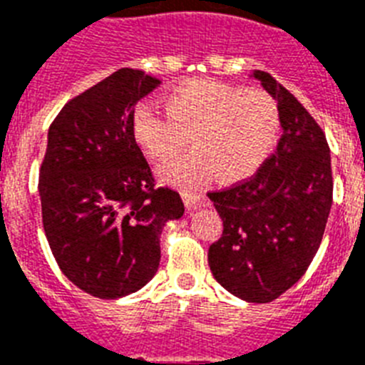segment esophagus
<instances>
[{"instance_id": "obj_1", "label": "esophagus", "mask_w": 365, "mask_h": 365, "mask_svg": "<svg viewBox=\"0 0 365 365\" xmlns=\"http://www.w3.org/2000/svg\"><path fill=\"white\" fill-rule=\"evenodd\" d=\"M182 199H183V202H185V208H187V210H191V208H195V206L199 205L200 199H202V195L197 193V191H189V189H183Z\"/></svg>"}]
</instances>
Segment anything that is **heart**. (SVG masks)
<instances>
[{
	"label": "heart",
	"instance_id": "heart-1",
	"mask_svg": "<svg viewBox=\"0 0 365 365\" xmlns=\"http://www.w3.org/2000/svg\"><path fill=\"white\" fill-rule=\"evenodd\" d=\"M166 117L138 106L130 132L138 148L153 163H168L189 143L195 151L160 170L163 182L197 187L216 178L242 182L271 155L280 128L277 100L263 88L193 79L163 98Z\"/></svg>",
	"mask_w": 365,
	"mask_h": 365
}]
</instances>
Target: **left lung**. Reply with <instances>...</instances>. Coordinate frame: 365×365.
Instances as JSON below:
<instances>
[{
    "label": "left lung",
    "mask_w": 365,
    "mask_h": 365,
    "mask_svg": "<svg viewBox=\"0 0 365 365\" xmlns=\"http://www.w3.org/2000/svg\"><path fill=\"white\" fill-rule=\"evenodd\" d=\"M277 100L282 134L254 176L208 193L223 235L208 250L217 282L250 303H269L299 280L317 255L334 200L326 134L294 94L254 71Z\"/></svg>",
    "instance_id": "8db88e82"
}]
</instances>
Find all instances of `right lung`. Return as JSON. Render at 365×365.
Returning <instances> with one entry per match:
<instances>
[{"label": "right lung", "instance_id": "obj_1", "mask_svg": "<svg viewBox=\"0 0 365 365\" xmlns=\"http://www.w3.org/2000/svg\"><path fill=\"white\" fill-rule=\"evenodd\" d=\"M159 79L121 68L54 117L39 168L43 229L60 271L100 299L153 278L160 231L183 216L178 191L157 187L130 132L134 106Z\"/></svg>", "mask_w": 365, "mask_h": 365}]
</instances>
